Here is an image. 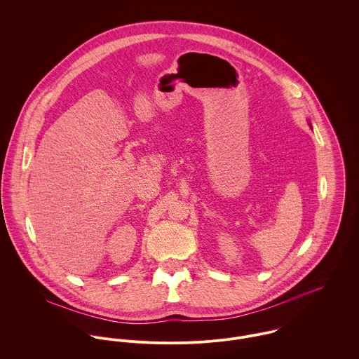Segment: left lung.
<instances>
[{"instance_id":"8db88e82","label":"left lung","mask_w":359,"mask_h":359,"mask_svg":"<svg viewBox=\"0 0 359 359\" xmlns=\"http://www.w3.org/2000/svg\"><path fill=\"white\" fill-rule=\"evenodd\" d=\"M308 124H309V126H311V123H309V121H308Z\"/></svg>"}]
</instances>
